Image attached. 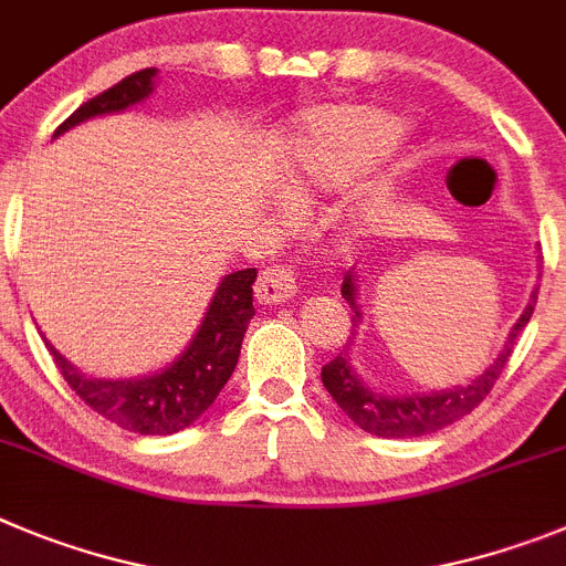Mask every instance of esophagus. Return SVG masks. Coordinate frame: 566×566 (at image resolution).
Instances as JSON below:
<instances>
[{"label": "esophagus", "mask_w": 566, "mask_h": 566, "mask_svg": "<svg viewBox=\"0 0 566 566\" xmlns=\"http://www.w3.org/2000/svg\"><path fill=\"white\" fill-rule=\"evenodd\" d=\"M298 293V282L293 276V270L282 268H268L259 273V282H255V298L262 304H282Z\"/></svg>", "instance_id": "1"}]
</instances>
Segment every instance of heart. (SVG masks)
Listing matches in <instances>:
<instances>
[{"instance_id": "heart-1", "label": "heart", "mask_w": 566, "mask_h": 566, "mask_svg": "<svg viewBox=\"0 0 566 566\" xmlns=\"http://www.w3.org/2000/svg\"><path fill=\"white\" fill-rule=\"evenodd\" d=\"M407 125L365 105L307 113L279 150L273 185L290 205H307L331 190L365 179L405 142Z\"/></svg>"}]
</instances>
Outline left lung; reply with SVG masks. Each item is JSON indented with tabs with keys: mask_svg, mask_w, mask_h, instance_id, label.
I'll use <instances>...</instances> for the list:
<instances>
[{
	"mask_svg": "<svg viewBox=\"0 0 566 566\" xmlns=\"http://www.w3.org/2000/svg\"><path fill=\"white\" fill-rule=\"evenodd\" d=\"M342 296L353 307V327H358L361 313H358V290L353 270L344 273ZM535 298H538V287L533 290L527 307L518 316V322L510 327L504 350L499 353L493 365L488 370H481L470 385H455L450 390L439 392H410V396H387V392H376L365 385V378H358L356 367L350 365L347 353H338L331 365L322 367V381L327 392L333 396L338 407H342L353 421L365 432L381 436V439H412V436H427L441 427L453 424V421L464 419L467 412H473L481 401L488 399V392L493 390L495 378L504 373L507 358L513 353L515 338L527 327L530 316L535 311Z\"/></svg>",
	"mask_w": 566,
	"mask_h": 566,
	"instance_id": "1",
	"label": "left lung"
}]
</instances>
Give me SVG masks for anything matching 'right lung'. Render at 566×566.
<instances>
[{
	"mask_svg": "<svg viewBox=\"0 0 566 566\" xmlns=\"http://www.w3.org/2000/svg\"><path fill=\"white\" fill-rule=\"evenodd\" d=\"M156 67H145L125 76L119 85L107 87L105 93L87 99L73 111L56 134H65L71 127L105 116V113L127 111L130 105L145 102L154 93ZM253 282L255 268L235 270L222 279L216 287L213 302L201 318L199 331L190 344L161 370L142 378H93L78 373L62 353L45 338L48 350L56 361L59 373L65 376L78 399L91 410L105 416L113 424L134 430L139 436H174L193 424L201 412L216 401V396L233 376L242 338L248 331L253 311Z\"/></svg>",
	"mask_w": 566,
	"mask_h": 566,
	"instance_id": "right-lung-1",
	"label": "right lung"
}]
</instances>
